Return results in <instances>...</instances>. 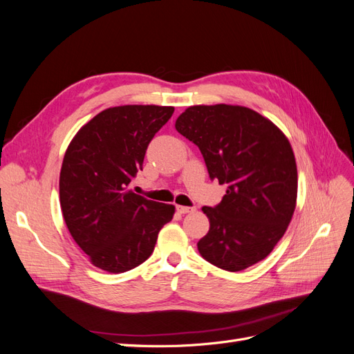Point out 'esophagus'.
<instances>
[{
  "instance_id": "34e87169",
  "label": "esophagus",
  "mask_w": 354,
  "mask_h": 354,
  "mask_svg": "<svg viewBox=\"0 0 354 354\" xmlns=\"http://www.w3.org/2000/svg\"><path fill=\"white\" fill-rule=\"evenodd\" d=\"M177 211H178L180 214H189V212H195L196 208H194V207H181V205H177Z\"/></svg>"
}]
</instances>
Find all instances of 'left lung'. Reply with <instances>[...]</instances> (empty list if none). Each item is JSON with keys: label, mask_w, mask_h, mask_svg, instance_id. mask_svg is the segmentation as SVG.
Here are the masks:
<instances>
[{"label": "left lung", "mask_w": 354, "mask_h": 354, "mask_svg": "<svg viewBox=\"0 0 354 354\" xmlns=\"http://www.w3.org/2000/svg\"><path fill=\"white\" fill-rule=\"evenodd\" d=\"M176 130L199 147L209 177L227 186L216 208H202L209 230L199 254L227 272L264 260L297 205V162L286 136L259 112L224 103L190 106Z\"/></svg>", "instance_id": "1"}]
</instances>
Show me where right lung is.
<instances>
[{"mask_svg":"<svg viewBox=\"0 0 354 354\" xmlns=\"http://www.w3.org/2000/svg\"><path fill=\"white\" fill-rule=\"evenodd\" d=\"M173 113V106H115L82 125L66 149L59 180L63 218L91 264L104 272L145 263L174 216V205L130 189L147 145Z\"/></svg>","mask_w":354,"mask_h":354,"instance_id":"add662e5","label":"right lung"}]
</instances>
